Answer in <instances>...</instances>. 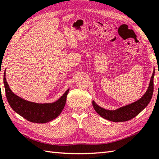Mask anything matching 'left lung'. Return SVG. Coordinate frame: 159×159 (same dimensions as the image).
Instances as JSON below:
<instances>
[{"mask_svg":"<svg viewBox=\"0 0 159 159\" xmlns=\"http://www.w3.org/2000/svg\"><path fill=\"white\" fill-rule=\"evenodd\" d=\"M154 70L147 91L139 100L113 110H106L101 107L93 100L92 105L94 110L103 119L113 121V122H124V121L131 120L137 116L140 112H141L148 106L149 102L151 101L154 91Z\"/></svg>","mask_w":159,"mask_h":159,"instance_id":"left-lung-1","label":"left lung"}]
</instances>
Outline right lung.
Listing matches in <instances>:
<instances>
[{
    "label": "right lung",
    "instance_id": "add662e5",
    "mask_svg": "<svg viewBox=\"0 0 159 159\" xmlns=\"http://www.w3.org/2000/svg\"><path fill=\"white\" fill-rule=\"evenodd\" d=\"M5 71L6 69L3 76L6 97L9 105L15 112L30 122L36 123L49 122L60 115L65 107L70 89H67L64 94L54 102L45 103L31 102L20 98L11 91L6 80Z\"/></svg>",
    "mask_w": 159,
    "mask_h": 159
}]
</instances>
